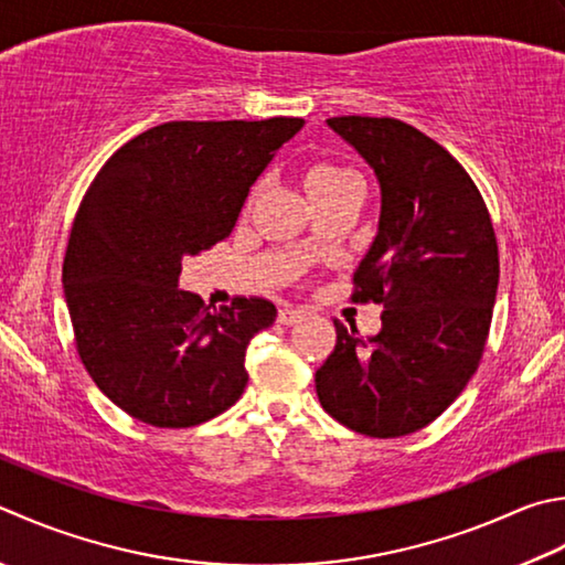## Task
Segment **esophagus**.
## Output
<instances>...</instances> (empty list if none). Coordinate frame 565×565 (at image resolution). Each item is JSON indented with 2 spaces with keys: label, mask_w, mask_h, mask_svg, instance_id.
<instances>
[{
  "label": "esophagus",
  "mask_w": 565,
  "mask_h": 565,
  "mask_svg": "<svg viewBox=\"0 0 565 565\" xmlns=\"http://www.w3.org/2000/svg\"><path fill=\"white\" fill-rule=\"evenodd\" d=\"M303 316H306V313L298 311V308H289V306H286V308H281L279 316H276V320H279L281 326H296V323H301Z\"/></svg>",
  "instance_id": "1"
}]
</instances>
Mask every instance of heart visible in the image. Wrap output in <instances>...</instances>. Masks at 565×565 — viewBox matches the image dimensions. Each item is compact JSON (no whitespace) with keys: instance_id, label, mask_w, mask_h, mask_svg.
<instances>
[{"instance_id":"1","label":"heart","mask_w":565,"mask_h":565,"mask_svg":"<svg viewBox=\"0 0 565 565\" xmlns=\"http://www.w3.org/2000/svg\"><path fill=\"white\" fill-rule=\"evenodd\" d=\"M303 183H306L308 198H311L313 203H318L338 191H345V188H350V185H360V175L345 163L320 161L308 169ZM257 193H259V185L252 191V201Z\"/></svg>"}]
</instances>
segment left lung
Wrapping results in <instances>:
<instances>
[{
  "mask_svg": "<svg viewBox=\"0 0 565 565\" xmlns=\"http://www.w3.org/2000/svg\"><path fill=\"white\" fill-rule=\"evenodd\" d=\"M382 191L380 230L350 301L382 303V330L335 323L316 372L320 406L370 438L414 434L446 412L478 370L500 281L494 227L468 171L394 117H330Z\"/></svg>",
  "mask_w": 565,
  "mask_h": 565,
  "instance_id": "obj_1",
  "label": "left lung"
}]
</instances>
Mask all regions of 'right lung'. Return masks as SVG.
<instances>
[{
  "label": "right lung",
  "mask_w": 565,
  "mask_h": 565,
  "mask_svg": "<svg viewBox=\"0 0 565 565\" xmlns=\"http://www.w3.org/2000/svg\"><path fill=\"white\" fill-rule=\"evenodd\" d=\"M301 117L166 121L97 171L63 259L75 348L109 402L157 428L227 412L247 386L245 352L269 328L267 298L210 311L179 289L181 259L230 237L252 183Z\"/></svg>",
  "instance_id": "right-lung-1"
}]
</instances>
